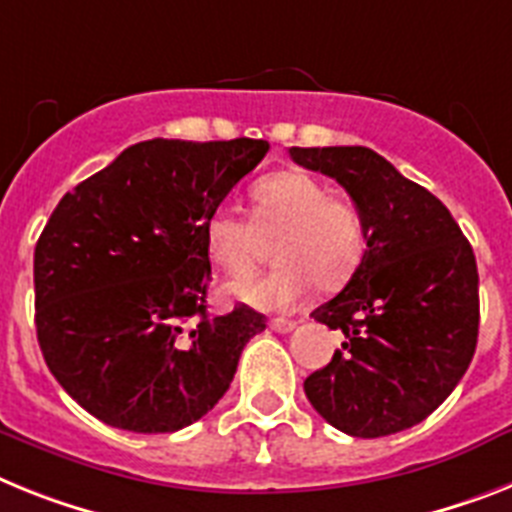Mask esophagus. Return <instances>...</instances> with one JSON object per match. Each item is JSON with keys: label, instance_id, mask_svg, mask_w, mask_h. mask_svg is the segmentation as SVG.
I'll return each instance as SVG.
<instances>
[{"label": "esophagus", "instance_id": "obj_1", "mask_svg": "<svg viewBox=\"0 0 512 512\" xmlns=\"http://www.w3.org/2000/svg\"><path fill=\"white\" fill-rule=\"evenodd\" d=\"M268 325H270V330H276V333H291V330L296 328V322L286 320V317H273Z\"/></svg>", "mask_w": 512, "mask_h": 512}]
</instances>
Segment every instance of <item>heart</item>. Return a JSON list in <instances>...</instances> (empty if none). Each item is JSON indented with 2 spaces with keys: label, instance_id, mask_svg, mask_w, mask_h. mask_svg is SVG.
Returning a JSON list of instances; mask_svg holds the SVG:
<instances>
[{
  "label": "heart",
  "instance_id": "1",
  "mask_svg": "<svg viewBox=\"0 0 512 512\" xmlns=\"http://www.w3.org/2000/svg\"><path fill=\"white\" fill-rule=\"evenodd\" d=\"M252 218L218 205L205 218L210 260L229 276H244L276 242V268L226 286L234 299L257 309H291L312 286L336 291L362 265L367 223L362 210L307 171L263 176L252 190Z\"/></svg>",
  "mask_w": 512,
  "mask_h": 512
}]
</instances>
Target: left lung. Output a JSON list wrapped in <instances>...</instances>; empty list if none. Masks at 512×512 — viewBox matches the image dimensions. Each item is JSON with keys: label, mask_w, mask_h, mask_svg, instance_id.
<instances>
[{"label": "left lung", "mask_w": 512, "mask_h": 512, "mask_svg": "<svg viewBox=\"0 0 512 512\" xmlns=\"http://www.w3.org/2000/svg\"><path fill=\"white\" fill-rule=\"evenodd\" d=\"M362 210L367 249L346 289L312 312L346 341L304 380L317 414L351 437L414 427L466 375L479 336L474 249L435 195L362 145L291 148Z\"/></svg>", "instance_id": "obj_1"}]
</instances>
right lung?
<instances>
[{
	"label": "right lung",
	"mask_w": 512,
	"mask_h": 512,
	"mask_svg": "<svg viewBox=\"0 0 512 512\" xmlns=\"http://www.w3.org/2000/svg\"><path fill=\"white\" fill-rule=\"evenodd\" d=\"M265 140H145L59 200L33 255L46 367L88 414L130 432H176L223 398L265 330L247 304L208 315L203 226Z\"/></svg>",
	"instance_id": "add662e5"
}]
</instances>
